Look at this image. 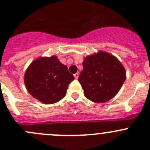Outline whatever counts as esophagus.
<instances>
[{
    "mask_svg": "<svg viewBox=\"0 0 150 150\" xmlns=\"http://www.w3.org/2000/svg\"><path fill=\"white\" fill-rule=\"evenodd\" d=\"M74 77H75V78H76V79H78V77H79V74H78V73H75V75H74Z\"/></svg>",
    "mask_w": 150,
    "mask_h": 150,
    "instance_id": "34e87169",
    "label": "esophagus"
}]
</instances>
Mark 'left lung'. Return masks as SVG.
Here are the masks:
<instances>
[{
	"mask_svg": "<svg viewBox=\"0 0 150 150\" xmlns=\"http://www.w3.org/2000/svg\"><path fill=\"white\" fill-rule=\"evenodd\" d=\"M78 77L84 95L94 103H105L118 93L126 78L124 67L114 56L100 51L87 56Z\"/></svg>",
	"mask_w": 150,
	"mask_h": 150,
	"instance_id": "8db88e82",
	"label": "left lung"
}]
</instances>
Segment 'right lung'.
Listing matches in <instances>:
<instances>
[{
	"label": "right lung",
	"instance_id": "add662e5",
	"mask_svg": "<svg viewBox=\"0 0 150 150\" xmlns=\"http://www.w3.org/2000/svg\"><path fill=\"white\" fill-rule=\"evenodd\" d=\"M74 79L67 67L62 64L56 56L33 61L24 77L28 91L45 104H53L63 99Z\"/></svg>",
	"mask_w": 150,
	"mask_h": 150
}]
</instances>
